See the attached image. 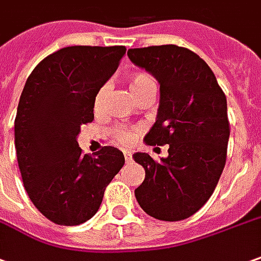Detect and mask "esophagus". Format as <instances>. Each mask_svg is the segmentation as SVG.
Returning a JSON list of instances; mask_svg holds the SVG:
<instances>
[{"mask_svg":"<svg viewBox=\"0 0 261 261\" xmlns=\"http://www.w3.org/2000/svg\"><path fill=\"white\" fill-rule=\"evenodd\" d=\"M124 159H125V163H130L133 160V153H131L130 150H124Z\"/></svg>","mask_w":261,"mask_h":261,"instance_id":"esophagus-1","label":"esophagus"}]
</instances>
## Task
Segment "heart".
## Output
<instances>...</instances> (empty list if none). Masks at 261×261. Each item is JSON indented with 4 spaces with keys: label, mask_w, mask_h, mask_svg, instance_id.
<instances>
[{
    "label": "heart",
    "mask_w": 261,
    "mask_h": 261,
    "mask_svg": "<svg viewBox=\"0 0 261 261\" xmlns=\"http://www.w3.org/2000/svg\"><path fill=\"white\" fill-rule=\"evenodd\" d=\"M155 88V84H154V80L145 74V72H137L134 75H131L130 80H128V90H130L131 95L136 98L138 95H141L145 91L148 90H153ZM108 86H102L97 91L95 97H94V110L98 111L101 107H102V102H104V98L107 95ZM136 138V133L134 130H123V128H117L114 131V140H116L118 144H130L131 141Z\"/></svg>",
    "instance_id": "1"
}]
</instances>
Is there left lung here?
I'll return each instance as SVG.
<instances>
[{"instance_id": "1", "label": "left lung", "mask_w": 261, "mask_h": 261, "mask_svg": "<svg viewBox=\"0 0 261 261\" xmlns=\"http://www.w3.org/2000/svg\"><path fill=\"white\" fill-rule=\"evenodd\" d=\"M127 56L160 86L155 123L144 143L168 144V155L160 163L147 153L133 155L145 170L134 194L154 219H187L210 198L226 164L230 136L226 95L212 68L190 49L155 45L128 49Z\"/></svg>"}]
</instances>
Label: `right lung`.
I'll return each mask as SVG.
<instances>
[{
	"instance_id": "1",
	"label": "right lung",
	"mask_w": 261,
	"mask_h": 261,
	"mask_svg": "<svg viewBox=\"0 0 261 261\" xmlns=\"http://www.w3.org/2000/svg\"><path fill=\"white\" fill-rule=\"evenodd\" d=\"M125 47L74 45L45 57L27 79L15 117V150L33 204L48 220L77 226L100 208L124 154L102 147L81 154V125L94 120V97L116 72Z\"/></svg>"
}]
</instances>
